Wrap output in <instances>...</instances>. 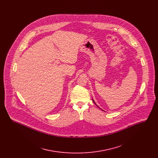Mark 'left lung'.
<instances>
[{
  "instance_id": "1",
  "label": "left lung",
  "mask_w": 158,
  "mask_h": 158,
  "mask_svg": "<svg viewBox=\"0 0 158 158\" xmlns=\"http://www.w3.org/2000/svg\"><path fill=\"white\" fill-rule=\"evenodd\" d=\"M92 100H93V99H92ZM93 101H94V102L95 103V102H94V100H93Z\"/></svg>"
}]
</instances>
